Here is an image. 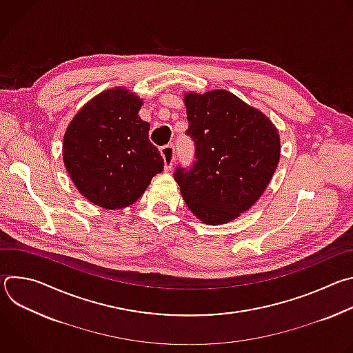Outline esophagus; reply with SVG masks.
<instances>
[{"mask_svg": "<svg viewBox=\"0 0 353 353\" xmlns=\"http://www.w3.org/2000/svg\"><path fill=\"white\" fill-rule=\"evenodd\" d=\"M161 154L165 161V170H170L174 162V148L173 145H165L161 148Z\"/></svg>", "mask_w": 353, "mask_h": 353, "instance_id": "34e87169", "label": "esophagus"}]
</instances>
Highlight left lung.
Returning <instances> with one entry per match:
<instances>
[{"label": "left lung", "mask_w": 353, "mask_h": 353, "mask_svg": "<svg viewBox=\"0 0 353 353\" xmlns=\"http://www.w3.org/2000/svg\"><path fill=\"white\" fill-rule=\"evenodd\" d=\"M184 105L195 162L191 169L177 168L174 180L201 222L228 223L268 187L281 157L278 130L263 112L225 89L187 92Z\"/></svg>", "instance_id": "8db88e82"}]
</instances>
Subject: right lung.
Returning <instances> with one entry per match:
<instances>
[{
  "instance_id": "right-lung-1",
  "label": "right lung",
  "mask_w": 353,
  "mask_h": 353,
  "mask_svg": "<svg viewBox=\"0 0 353 353\" xmlns=\"http://www.w3.org/2000/svg\"><path fill=\"white\" fill-rule=\"evenodd\" d=\"M142 99L117 86L99 93L74 116L64 134L63 159L78 188L105 210L125 208L145 192L165 162L150 143Z\"/></svg>"
}]
</instances>
